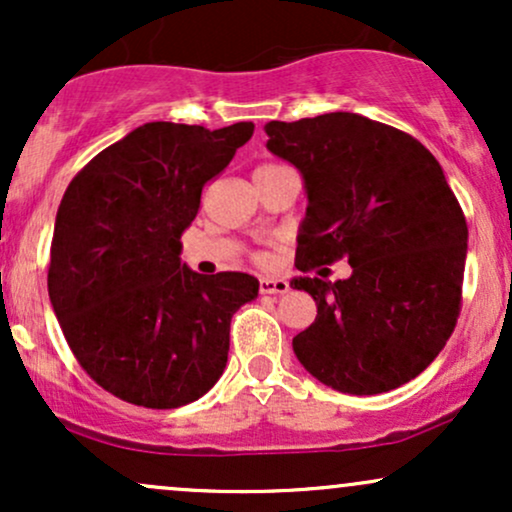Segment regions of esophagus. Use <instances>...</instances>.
Returning a JSON list of instances; mask_svg holds the SVG:
<instances>
[{"label":"esophagus","mask_w":512,"mask_h":512,"mask_svg":"<svg viewBox=\"0 0 512 512\" xmlns=\"http://www.w3.org/2000/svg\"><path fill=\"white\" fill-rule=\"evenodd\" d=\"M289 281L286 279H269V276H264L260 279V291L262 293H276V296H281V293H289Z\"/></svg>","instance_id":"1"}]
</instances>
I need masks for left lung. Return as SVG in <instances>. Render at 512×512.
<instances>
[{
    "label": "left lung",
    "instance_id": "obj_1",
    "mask_svg": "<svg viewBox=\"0 0 512 512\" xmlns=\"http://www.w3.org/2000/svg\"><path fill=\"white\" fill-rule=\"evenodd\" d=\"M264 132L267 149L303 175L296 267L351 264L349 279H291L317 305L293 354L344 395L409 383L460 315L467 221L443 168L414 137L358 113L272 120Z\"/></svg>",
    "mask_w": 512,
    "mask_h": 512
}]
</instances>
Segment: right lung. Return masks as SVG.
<instances>
[{"label":"right lung","instance_id":"add662e5","mask_svg":"<svg viewBox=\"0 0 512 512\" xmlns=\"http://www.w3.org/2000/svg\"><path fill=\"white\" fill-rule=\"evenodd\" d=\"M255 132L146 122L69 182L52 233L48 293L81 368L103 390L146 409L207 395L228 361L231 317L255 301L243 272L197 274L180 236L204 182Z\"/></svg>","mask_w":512,"mask_h":512}]
</instances>
